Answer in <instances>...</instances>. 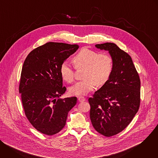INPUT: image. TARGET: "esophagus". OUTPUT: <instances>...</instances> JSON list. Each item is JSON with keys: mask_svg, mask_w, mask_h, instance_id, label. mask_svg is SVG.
Instances as JSON below:
<instances>
[{"mask_svg": "<svg viewBox=\"0 0 158 158\" xmlns=\"http://www.w3.org/2000/svg\"><path fill=\"white\" fill-rule=\"evenodd\" d=\"M78 100H79V102H84L85 100V99L83 96H79L78 97Z\"/></svg>", "mask_w": 158, "mask_h": 158, "instance_id": "obj_1", "label": "esophagus"}]
</instances>
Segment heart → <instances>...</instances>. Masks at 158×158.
<instances>
[{
	"label": "heart",
	"mask_w": 158,
	"mask_h": 158,
	"mask_svg": "<svg viewBox=\"0 0 158 158\" xmlns=\"http://www.w3.org/2000/svg\"><path fill=\"white\" fill-rule=\"evenodd\" d=\"M73 62L76 69H84V79L70 88L69 92L72 95H85L91 91L96 85L104 84L109 79L113 69V59L109 54H99L88 48H82L73 57ZM60 73L65 82L73 83L74 81V69L68 62L62 63Z\"/></svg>",
	"instance_id": "heart-1"
}]
</instances>
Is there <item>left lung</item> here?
I'll list each match as a JSON object with an SVG mask.
<instances>
[{"label":"left lung","mask_w":158,"mask_h":158,"mask_svg":"<svg viewBox=\"0 0 158 158\" xmlns=\"http://www.w3.org/2000/svg\"><path fill=\"white\" fill-rule=\"evenodd\" d=\"M108 51L113 69L108 81L88 99L90 119L95 130L106 137L123 131L132 121L141 102V81L131 56L116 44H96Z\"/></svg>","instance_id":"obj_1"}]
</instances>
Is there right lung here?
Masks as SVG:
<instances>
[{
	"label": "right lung",
	"instance_id": "add662e5",
	"mask_svg": "<svg viewBox=\"0 0 158 158\" xmlns=\"http://www.w3.org/2000/svg\"><path fill=\"white\" fill-rule=\"evenodd\" d=\"M79 48L77 44L49 42L33 49L21 71L19 91L24 113L33 127L52 136L65 126L76 97L59 98L66 91L60 66Z\"/></svg>",
	"mask_w": 158,
	"mask_h": 158
}]
</instances>
